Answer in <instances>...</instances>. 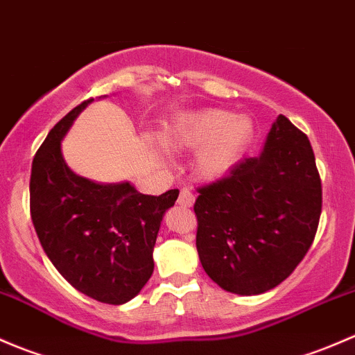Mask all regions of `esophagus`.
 <instances>
[{"mask_svg":"<svg viewBox=\"0 0 355 355\" xmlns=\"http://www.w3.org/2000/svg\"><path fill=\"white\" fill-rule=\"evenodd\" d=\"M178 203L181 205V207H191V205L195 203V195H193L189 189H181V193H179Z\"/></svg>","mask_w":355,"mask_h":355,"instance_id":"esophagus-1","label":"esophagus"}]
</instances>
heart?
Returning <instances> with one entry per match:
<instances>
[{"instance_id":"obj_1","label":"heart","mask_w":355,"mask_h":355,"mask_svg":"<svg viewBox=\"0 0 355 355\" xmlns=\"http://www.w3.org/2000/svg\"><path fill=\"white\" fill-rule=\"evenodd\" d=\"M253 131L250 118L222 109H205L184 116L166 135V144L178 152L202 150L196 159V173L205 179H217L239 162Z\"/></svg>"}]
</instances>
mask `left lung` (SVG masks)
Listing matches in <instances>:
<instances>
[{"label":"left lung","mask_w":355,"mask_h":355,"mask_svg":"<svg viewBox=\"0 0 355 355\" xmlns=\"http://www.w3.org/2000/svg\"><path fill=\"white\" fill-rule=\"evenodd\" d=\"M196 250L224 291L263 294L287 279L316 236L321 179L308 137L280 114L259 157L200 186Z\"/></svg>","instance_id":"1"}]
</instances>
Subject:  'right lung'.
<instances>
[{"label": "right lung", "instance_id": "add662e5", "mask_svg": "<svg viewBox=\"0 0 355 355\" xmlns=\"http://www.w3.org/2000/svg\"><path fill=\"white\" fill-rule=\"evenodd\" d=\"M92 101L71 109L35 153L31 215L47 258L76 291L105 304H123L152 277L160 220L179 189L141 195L130 182L97 184L69 169L61 140Z\"/></svg>", "mask_w": 355, "mask_h": 355}]
</instances>
